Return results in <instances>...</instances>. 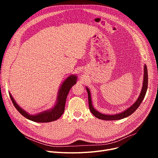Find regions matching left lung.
I'll list each match as a JSON object with an SVG mask.
<instances>
[{
	"instance_id": "obj_1",
	"label": "left lung",
	"mask_w": 158,
	"mask_h": 158,
	"mask_svg": "<svg viewBox=\"0 0 158 158\" xmlns=\"http://www.w3.org/2000/svg\"><path fill=\"white\" fill-rule=\"evenodd\" d=\"M143 86L142 88V91H141L140 94L136 100V101L132 104L131 106H130L129 108L126 110L124 111L114 114H106L104 113H101L97 111L94 107L92 105V98H91V94L89 89L86 87V90L88 95V103H89V108L95 117L97 118L104 120H120L124 118H126L129 117V115L133 113L139 106L140 104L143 101V98L145 96L147 90V86H148V73H147V69L146 64L144 65V73H143Z\"/></svg>"
}]
</instances>
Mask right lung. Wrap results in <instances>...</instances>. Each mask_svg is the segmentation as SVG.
<instances>
[{
	"label": "right lung",
	"instance_id": "add662e5",
	"mask_svg": "<svg viewBox=\"0 0 158 158\" xmlns=\"http://www.w3.org/2000/svg\"><path fill=\"white\" fill-rule=\"evenodd\" d=\"M77 79V76H75V75H72V76H70L66 78L63 82L60 89H59L56 103L55 104L54 106L48 110L36 114H31L26 111H24L15 102V99L10 92L9 94L15 108L24 117L35 122L45 123L52 122L60 118L61 117V115L63 114L66 97H67V95L71 88L76 83Z\"/></svg>",
	"mask_w": 158,
	"mask_h": 158
}]
</instances>
